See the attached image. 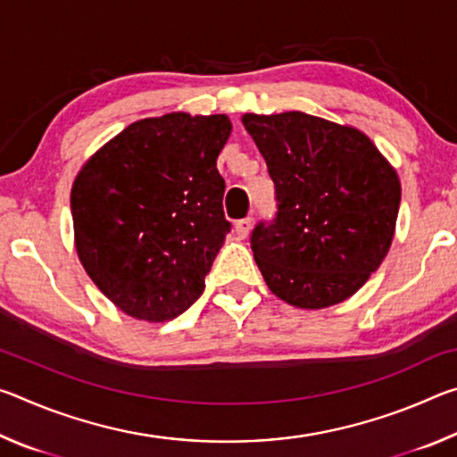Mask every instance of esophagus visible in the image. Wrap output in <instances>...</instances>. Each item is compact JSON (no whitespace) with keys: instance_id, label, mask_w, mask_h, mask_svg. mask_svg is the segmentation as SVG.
Returning a JSON list of instances; mask_svg holds the SVG:
<instances>
[{"instance_id":"esophagus-1","label":"esophagus","mask_w":457,"mask_h":457,"mask_svg":"<svg viewBox=\"0 0 457 457\" xmlns=\"http://www.w3.org/2000/svg\"><path fill=\"white\" fill-rule=\"evenodd\" d=\"M250 229H252V218H245V220L236 221V234L239 237H247V234H250Z\"/></svg>"}]
</instances>
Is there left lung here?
<instances>
[{
  "mask_svg": "<svg viewBox=\"0 0 457 457\" xmlns=\"http://www.w3.org/2000/svg\"><path fill=\"white\" fill-rule=\"evenodd\" d=\"M242 122L276 185L278 218L252 234L268 288L304 311L351 298L395 237V167L351 125L300 111L245 112Z\"/></svg>",
  "mask_w": 457,
  "mask_h": 457,
  "instance_id": "left-lung-1",
  "label": "left lung"
}]
</instances>
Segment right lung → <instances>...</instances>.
<instances>
[{
    "mask_svg": "<svg viewBox=\"0 0 457 457\" xmlns=\"http://www.w3.org/2000/svg\"><path fill=\"white\" fill-rule=\"evenodd\" d=\"M229 133L228 114L141 119L76 175V253L96 288L133 319L171 320L204 292L229 231L215 167Z\"/></svg>",
    "mask_w": 457,
    "mask_h": 457,
    "instance_id": "right-lung-1",
    "label": "right lung"
}]
</instances>
